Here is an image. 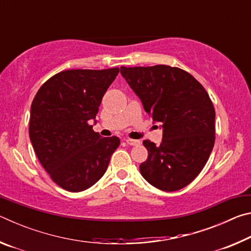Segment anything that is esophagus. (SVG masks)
<instances>
[{
    "mask_svg": "<svg viewBox=\"0 0 251 251\" xmlns=\"http://www.w3.org/2000/svg\"><path fill=\"white\" fill-rule=\"evenodd\" d=\"M126 141V143L128 144V145H130V146H137V145H139V144H141V142L139 141H137V139H131V138H126L125 139Z\"/></svg>",
    "mask_w": 251,
    "mask_h": 251,
    "instance_id": "1",
    "label": "esophagus"
}]
</instances>
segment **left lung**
<instances>
[{
	"instance_id": "8db88e82",
	"label": "left lung",
	"mask_w": 251,
	"mask_h": 251,
	"mask_svg": "<svg viewBox=\"0 0 251 251\" xmlns=\"http://www.w3.org/2000/svg\"><path fill=\"white\" fill-rule=\"evenodd\" d=\"M121 73L152 121L161 123L157 146L144 141L142 176L156 188L175 192L202 171L215 144V108L202 85L186 71L168 65L121 67Z\"/></svg>"
}]
</instances>
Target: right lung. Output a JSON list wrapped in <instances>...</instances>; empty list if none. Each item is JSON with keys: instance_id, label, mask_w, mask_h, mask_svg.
<instances>
[{"instance_id": "1", "label": "right lung", "mask_w": 251, "mask_h": 251, "mask_svg": "<svg viewBox=\"0 0 251 251\" xmlns=\"http://www.w3.org/2000/svg\"><path fill=\"white\" fill-rule=\"evenodd\" d=\"M120 72L69 70L42 85L32 101L29 139L42 166L63 189L78 193L99 181L120 138L93 130L101 99Z\"/></svg>"}]
</instances>
